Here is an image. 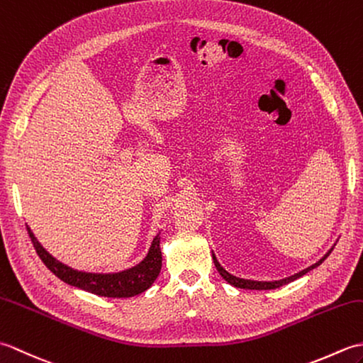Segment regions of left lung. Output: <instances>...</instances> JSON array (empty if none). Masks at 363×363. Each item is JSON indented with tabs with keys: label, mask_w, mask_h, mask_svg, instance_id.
Instances as JSON below:
<instances>
[{
	"label": "left lung",
	"mask_w": 363,
	"mask_h": 363,
	"mask_svg": "<svg viewBox=\"0 0 363 363\" xmlns=\"http://www.w3.org/2000/svg\"><path fill=\"white\" fill-rule=\"evenodd\" d=\"M334 250V248H333ZM330 250V251H333ZM330 251H328V254L325 257H321L317 264H313V265H311L309 268H306V269H303V272H299V273H296V274H293V276H290V277H285V279H281V281H273V282H262V281H250V279H240V277H235V276H233V274H229L225 268H223L220 264H218V260H217V257L213 256L212 254V257H213V264H215V267H217V269H218V273L223 276V279L225 281H228L230 285H234V287H237V289H246V290H273V289H279V287H282V285H285V284H289V282H291V281H295V279H298V277H301V276H304L306 273H309L311 269H313V268H317L318 265H321L323 262H325V259H328V256L330 254Z\"/></svg>",
	"instance_id": "8db88e82"
}]
</instances>
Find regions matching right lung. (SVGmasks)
I'll use <instances>...</instances> for the list:
<instances>
[{
    "label": "right lung",
    "mask_w": 363,
    "mask_h": 363,
    "mask_svg": "<svg viewBox=\"0 0 363 363\" xmlns=\"http://www.w3.org/2000/svg\"><path fill=\"white\" fill-rule=\"evenodd\" d=\"M28 234L33 240L34 248L42 259L46 268L56 274L60 281L73 285V287L82 289L94 295L107 298H130L138 293L148 290L151 284L157 279L162 268V252H160V237H154L151 248L146 257L140 264L125 269L120 273L99 274V273H84L64 265L62 262L54 259L50 252L43 250V246L37 242L34 234L28 228Z\"/></svg>",
    "instance_id": "obj_1"
}]
</instances>
